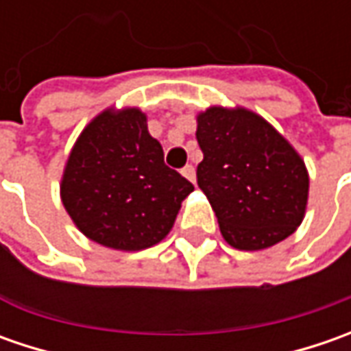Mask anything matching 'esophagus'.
<instances>
[{"label":"esophagus","mask_w":351,"mask_h":351,"mask_svg":"<svg viewBox=\"0 0 351 351\" xmlns=\"http://www.w3.org/2000/svg\"><path fill=\"white\" fill-rule=\"evenodd\" d=\"M182 176H183V178H187L189 182L195 183V168H193L191 164H187V166L182 169Z\"/></svg>","instance_id":"34e87169"}]
</instances>
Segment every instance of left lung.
Segmentation results:
<instances>
[{"label":"left lung","mask_w":351,"mask_h":351,"mask_svg":"<svg viewBox=\"0 0 351 351\" xmlns=\"http://www.w3.org/2000/svg\"><path fill=\"white\" fill-rule=\"evenodd\" d=\"M197 183L232 248H269L297 230L308 173L269 123L246 109L210 107L197 117Z\"/></svg>","instance_id":"1"}]
</instances>
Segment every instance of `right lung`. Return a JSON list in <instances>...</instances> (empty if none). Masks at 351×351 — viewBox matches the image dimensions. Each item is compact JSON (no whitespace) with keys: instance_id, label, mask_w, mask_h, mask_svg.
Wrapping results in <instances>:
<instances>
[{"instance_id":"add662e5","label":"right lung","mask_w":351,"mask_h":351,"mask_svg":"<svg viewBox=\"0 0 351 351\" xmlns=\"http://www.w3.org/2000/svg\"><path fill=\"white\" fill-rule=\"evenodd\" d=\"M60 191L75 226L93 242L144 250L171 230L193 185L164 164L142 111L109 109L80 134Z\"/></svg>"}]
</instances>
